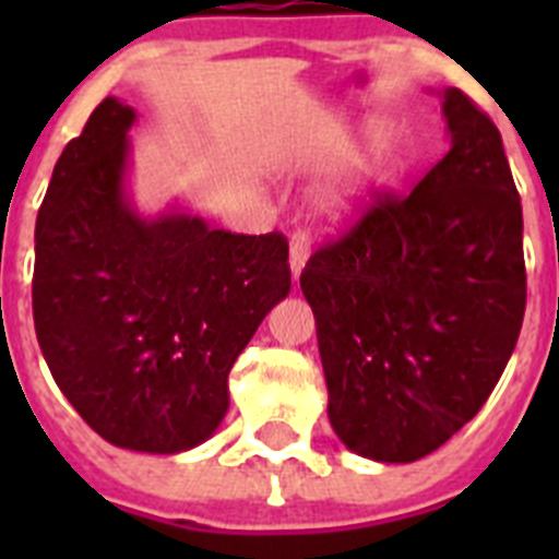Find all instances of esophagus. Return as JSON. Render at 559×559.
Here are the masks:
<instances>
[{
    "mask_svg": "<svg viewBox=\"0 0 559 559\" xmlns=\"http://www.w3.org/2000/svg\"><path fill=\"white\" fill-rule=\"evenodd\" d=\"M308 257H310V246H308V240H305V235H294V237H290L288 263H290V274H294V280H299V274H302L305 263H308Z\"/></svg>",
    "mask_w": 559,
    "mask_h": 559,
    "instance_id": "1",
    "label": "esophagus"
}]
</instances>
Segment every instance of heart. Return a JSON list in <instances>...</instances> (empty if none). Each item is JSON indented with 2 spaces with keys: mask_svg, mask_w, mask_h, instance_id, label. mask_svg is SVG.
Here are the masks:
<instances>
[{
  "mask_svg": "<svg viewBox=\"0 0 559 559\" xmlns=\"http://www.w3.org/2000/svg\"><path fill=\"white\" fill-rule=\"evenodd\" d=\"M349 131L338 120L328 122L324 131L316 136L308 147L310 159H328L347 147ZM389 136L380 131H369L367 140L358 142L353 151L324 176V181L316 187L313 206L319 215L328 221H349L355 218L369 201V192L378 185L380 173L386 167Z\"/></svg>",
  "mask_w": 559,
  "mask_h": 559,
  "instance_id": "obj_1",
  "label": "heart"
}]
</instances>
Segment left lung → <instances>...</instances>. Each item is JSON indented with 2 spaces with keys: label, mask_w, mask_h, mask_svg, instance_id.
<instances>
[{
  "label": "left lung",
  "mask_w": 559,
  "mask_h": 559,
  "mask_svg": "<svg viewBox=\"0 0 559 559\" xmlns=\"http://www.w3.org/2000/svg\"><path fill=\"white\" fill-rule=\"evenodd\" d=\"M451 151L408 195H380L316 251L313 308L328 417L353 453L417 462L496 389L526 310L523 212L498 128L442 92Z\"/></svg>",
  "instance_id": "1"
}]
</instances>
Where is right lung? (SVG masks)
<instances>
[{
    "mask_svg": "<svg viewBox=\"0 0 559 559\" xmlns=\"http://www.w3.org/2000/svg\"><path fill=\"white\" fill-rule=\"evenodd\" d=\"M136 111L106 97L63 147L36 221L33 322L63 397L117 448L181 453L215 433L229 369L290 290L288 240L210 229L128 195Z\"/></svg>",
    "mask_w": 559,
    "mask_h": 559,
    "instance_id": "obj_1",
    "label": "right lung"
}]
</instances>
